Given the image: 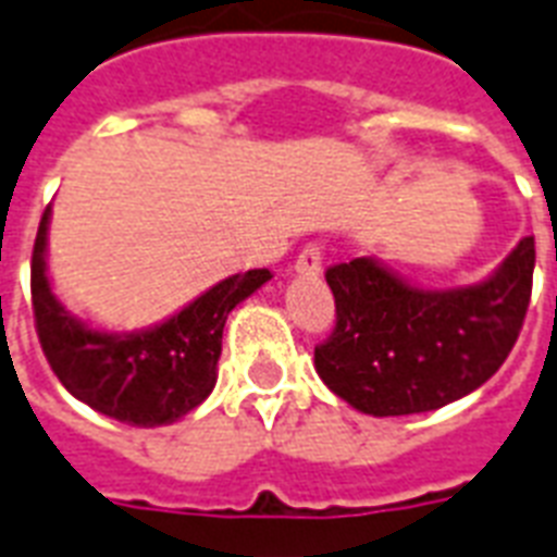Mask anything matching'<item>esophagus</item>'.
I'll use <instances>...</instances> for the list:
<instances>
[{
    "label": "esophagus",
    "mask_w": 557,
    "mask_h": 557,
    "mask_svg": "<svg viewBox=\"0 0 557 557\" xmlns=\"http://www.w3.org/2000/svg\"><path fill=\"white\" fill-rule=\"evenodd\" d=\"M323 265V248L318 243H309L300 248L295 260V271L300 277H318Z\"/></svg>",
    "instance_id": "obj_1"
}]
</instances>
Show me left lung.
Segmentation results:
<instances>
[{"instance_id":"obj_1","label":"left lung","mask_w":557,"mask_h":557,"mask_svg":"<svg viewBox=\"0 0 557 557\" xmlns=\"http://www.w3.org/2000/svg\"><path fill=\"white\" fill-rule=\"evenodd\" d=\"M535 236L494 277L454 292L416 288L358 257L326 269L335 326L314 347L323 384L370 416H407L468 396L509 358L532 297Z\"/></svg>"}]
</instances>
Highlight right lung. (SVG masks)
I'll return each instance as SVG.
<instances>
[{"label":"right lung","mask_w":557,"mask_h":557,"mask_svg":"<svg viewBox=\"0 0 557 557\" xmlns=\"http://www.w3.org/2000/svg\"><path fill=\"white\" fill-rule=\"evenodd\" d=\"M51 208L39 219L30 253V304L39 347L74 398L117 422L156 428L199 407L216 384L227 312L271 280L253 269L222 280L156 330L107 335L74 321L51 295L46 277V231Z\"/></svg>","instance_id":"right-lung-1"}]
</instances>
